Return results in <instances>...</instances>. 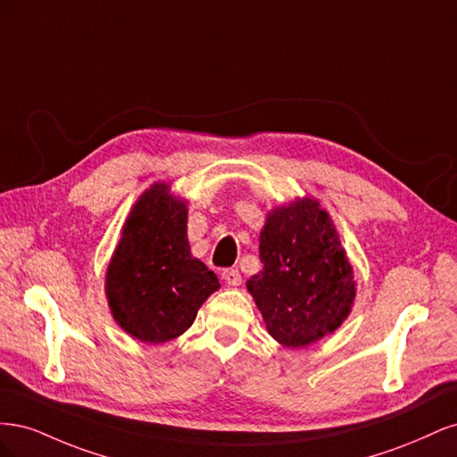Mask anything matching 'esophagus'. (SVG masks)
<instances>
[{"label":"esophagus","mask_w":457,"mask_h":457,"mask_svg":"<svg viewBox=\"0 0 457 457\" xmlns=\"http://www.w3.org/2000/svg\"><path fill=\"white\" fill-rule=\"evenodd\" d=\"M223 280H225L228 286L237 287V286L242 284V274H240L238 269H227V270H223Z\"/></svg>","instance_id":"34e87169"}]
</instances>
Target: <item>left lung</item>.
<instances>
[{
    "label": "left lung",
    "mask_w": 457,
    "mask_h": 457,
    "mask_svg": "<svg viewBox=\"0 0 457 457\" xmlns=\"http://www.w3.org/2000/svg\"><path fill=\"white\" fill-rule=\"evenodd\" d=\"M259 259L262 267L245 286L269 334L284 347H307L351 314L353 267L318 200L274 207L261 230Z\"/></svg>",
    "instance_id": "left-lung-1"
}]
</instances>
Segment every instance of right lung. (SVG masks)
<instances>
[{"label": "right lung", "mask_w": 457, "mask_h": 457, "mask_svg": "<svg viewBox=\"0 0 457 457\" xmlns=\"http://www.w3.org/2000/svg\"><path fill=\"white\" fill-rule=\"evenodd\" d=\"M187 202L154 183L135 202L108 262L104 292L118 326L143 343H165L192 326L220 287L215 272L190 255Z\"/></svg>", "instance_id": "1"}]
</instances>
